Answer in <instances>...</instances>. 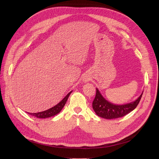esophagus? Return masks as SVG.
<instances>
[{
  "label": "esophagus",
  "instance_id": "obj_1",
  "mask_svg": "<svg viewBox=\"0 0 159 159\" xmlns=\"http://www.w3.org/2000/svg\"><path fill=\"white\" fill-rule=\"evenodd\" d=\"M88 80V79L87 78H84V81H85V82H87Z\"/></svg>",
  "mask_w": 159,
  "mask_h": 159
}]
</instances>
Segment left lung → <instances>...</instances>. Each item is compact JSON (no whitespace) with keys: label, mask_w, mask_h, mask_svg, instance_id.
<instances>
[{"label":"left lung","mask_w":159,"mask_h":159,"mask_svg":"<svg viewBox=\"0 0 159 159\" xmlns=\"http://www.w3.org/2000/svg\"><path fill=\"white\" fill-rule=\"evenodd\" d=\"M143 94V92L134 102L123 105H115L107 101L98 89H96V95L93 101L92 107L96 114L102 118L113 119L122 117L135 109Z\"/></svg>","instance_id":"left-lung-1"}]
</instances>
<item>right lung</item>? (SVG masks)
<instances>
[{"mask_svg":"<svg viewBox=\"0 0 159 159\" xmlns=\"http://www.w3.org/2000/svg\"><path fill=\"white\" fill-rule=\"evenodd\" d=\"M71 93V91H70V92L68 95H67L58 104H57L56 106H55L54 107H53L52 108H50V109H49L48 110L42 111V112H39V113H29L30 115H31L32 116H35V117L40 118V119H45V118L50 117V116H54V115L58 114V113H60V111L62 110L63 107L66 104V103L67 102V100H68Z\"/></svg>","mask_w":159,"mask_h":159,"instance_id":"right-lung-1","label":"right lung"}]
</instances>
